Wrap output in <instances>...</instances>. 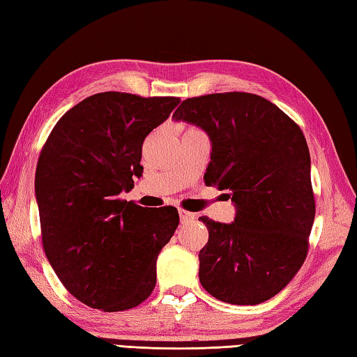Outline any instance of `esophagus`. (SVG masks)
Returning a JSON list of instances; mask_svg holds the SVG:
<instances>
[{"instance_id": "esophagus-1", "label": "esophagus", "mask_w": 357, "mask_h": 357, "mask_svg": "<svg viewBox=\"0 0 357 357\" xmlns=\"http://www.w3.org/2000/svg\"><path fill=\"white\" fill-rule=\"evenodd\" d=\"M179 218H181V222H190L197 218V215L192 212H187L184 208H179Z\"/></svg>"}]
</instances>
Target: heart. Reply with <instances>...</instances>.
<instances>
[{
  "instance_id": "obj_1",
  "label": "heart",
  "mask_w": 357,
  "mask_h": 357,
  "mask_svg": "<svg viewBox=\"0 0 357 357\" xmlns=\"http://www.w3.org/2000/svg\"><path fill=\"white\" fill-rule=\"evenodd\" d=\"M188 130H195V128H187V130H185V131H188Z\"/></svg>"
}]
</instances>
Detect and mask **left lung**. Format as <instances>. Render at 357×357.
<instances>
[{
    "mask_svg": "<svg viewBox=\"0 0 357 357\" xmlns=\"http://www.w3.org/2000/svg\"><path fill=\"white\" fill-rule=\"evenodd\" d=\"M212 142L206 185L230 190V225L201 216L208 241L199 250V282L232 305L278 294L302 268L316 215L311 159L303 131L274 103L250 93L185 99L173 113Z\"/></svg>",
    "mask_w": 357,
    "mask_h": 357,
    "instance_id": "8db88e82",
    "label": "left lung"
}]
</instances>
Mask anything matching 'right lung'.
Wrapping results in <instances>:
<instances>
[{"label": "right lung", "instance_id": "obj_1", "mask_svg": "<svg viewBox=\"0 0 357 357\" xmlns=\"http://www.w3.org/2000/svg\"><path fill=\"white\" fill-rule=\"evenodd\" d=\"M178 103L119 91L89 96L60 117L41 149V243L69 294L91 308L127 311L155 289L158 255L179 225L178 211H146L119 195L144 172L145 137Z\"/></svg>", "mask_w": 357, "mask_h": 357}]
</instances>
